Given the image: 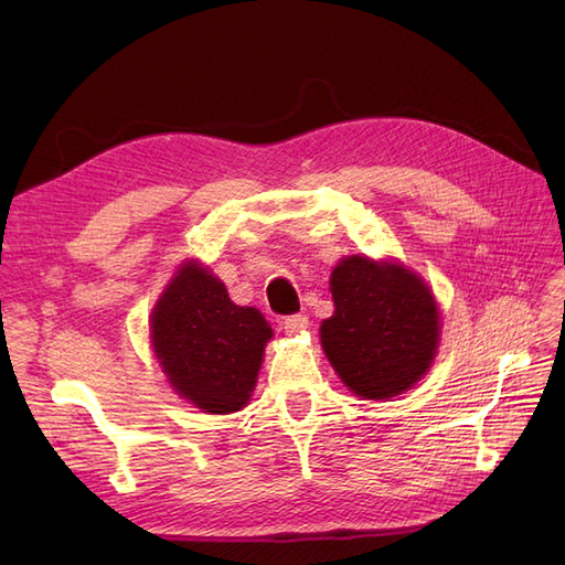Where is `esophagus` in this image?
<instances>
[{
    "label": "esophagus",
    "mask_w": 565,
    "mask_h": 565,
    "mask_svg": "<svg viewBox=\"0 0 565 565\" xmlns=\"http://www.w3.org/2000/svg\"><path fill=\"white\" fill-rule=\"evenodd\" d=\"M309 318L306 316H301V313H297V316H287L285 320H282V328H285V332L287 334H299V332H303L306 328H309Z\"/></svg>",
    "instance_id": "esophagus-1"
}]
</instances>
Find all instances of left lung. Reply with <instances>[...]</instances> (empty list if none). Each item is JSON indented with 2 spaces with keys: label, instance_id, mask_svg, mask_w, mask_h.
I'll return each mask as SVG.
<instances>
[{
  "label": "left lung",
  "instance_id": "1",
  "mask_svg": "<svg viewBox=\"0 0 565 565\" xmlns=\"http://www.w3.org/2000/svg\"><path fill=\"white\" fill-rule=\"evenodd\" d=\"M334 313L320 324V344L355 396L393 398L431 367L440 318L417 273L398 262L353 254L332 270Z\"/></svg>",
  "mask_w": 565,
  "mask_h": 565
}]
</instances>
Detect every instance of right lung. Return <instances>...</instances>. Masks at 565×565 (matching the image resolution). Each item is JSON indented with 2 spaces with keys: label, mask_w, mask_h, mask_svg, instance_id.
<instances>
[{
  "label": "right lung",
  "mask_w": 565,
  "mask_h": 565,
  "mask_svg": "<svg viewBox=\"0 0 565 565\" xmlns=\"http://www.w3.org/2000/svg\"><path fill=\"white\" fill-rule=\"evenodd\" d=\"M270 337L266 318L233 303L226 285L193 259L181 264L150 316L152 351L169 384L210 415L247 405Z\"/></svg>",
  "instance_id": "obj_1"
}]
</instances>
